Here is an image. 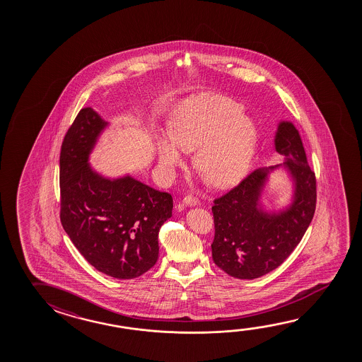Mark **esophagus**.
I'll list each match as a JSON object with an SVG mask.
<instances>
[{"label":"esophagus","mask_w":362,"mask_h":362,"mask_svg":"<svg viewBox=\"0 0 362 362\" xmlns=\"http://www.w3.org/2000/svg\"><path fill=\"white\" fill-rule=\"evenodd\" d=\"M183 203L185 206L194 207V206H198V198L192 196V194H188V196L184 197Z\"/></svg>","instance_id":"34e87169"}]
</instances>
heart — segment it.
Returning a JSON list of instances; mask_svg holds the SVG:
<instances>
[{
  "mask_svg": "<svg viewBox=\"0 0 362 362\" xmlns=\"http://www.w3.org/2000/svg\"><path fill=\"white\" fill-rule=\"evenodd\" d=\"M240 103L223 95H201L182 102L173 113L168 137L156 143L161 169L172 175L184 165V151H194L208 182L226 188L247 172L255 153L257 131Z\"/></svg>",
  "mask_w": 362,
  "mask_h": 362,
  "instance_id": "obj_1",
  "label": "heart"
}]
</instances>
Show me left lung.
<instances>
[{
    "instance_id": "obj_1",
    "label": "left lung",
    "mask_w": 362,
    "mask_h": 362,
    "mask_svg": "<svg viewBox=\"0 0 362 362\" xmlns=\"http://www.w3.org/2000/svg\"><path fill=\"white\" fill-rule=\"evenodd\" d=\"M275 150L294 182L291 206L269 214L260 204L269 173L280 165L256 169L241 183L214 199L212 257L225 273L238 279L260 278L280 267L300 243L313 218L317 201L315 174L309 168L296 126L283 121Z\"/></svg>"
}]
</instances>
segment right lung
<instances>
[{
	"label": "right lung",
	"mask_w": 362,
	"mask_h": 362,
	"mask_svg": "<svg viewBox=\"0 0 362 362\" xmlns=\"http://www.w3.org/2000/svg\"><path fill=\"white\" fill-rule=\"evenodd\" d=\"M107 124L86 107L66 131L59 159L60 222L98 272L134 279L158 261V235L172 217L173 198L130 175L108 179L90 168L89 154Z\"/></svg>",
	"instance_id": "1"
}]
</instances>
